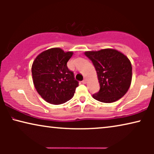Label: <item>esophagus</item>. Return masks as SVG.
Returning a JSON list of instances; mask_svg holds the SVG:
<instances>
[{
	"label": "esophagus",
	"mask_w": 154,
	"mask_h": 154,
	"mask_svg": "<svg viewBox=\"0 0 154 154\" xmlns=\"http://www.w3.org/2000/svg\"><path fill=\"white\" fill-rule=\"evenodd\" d=\"M82 83H83V84H85L86 83H87V80H86L85 79H83V81H82Z\"/></svg>",
	"instance_id": "obj_1"
}]
</instances>
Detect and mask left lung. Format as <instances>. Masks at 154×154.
<instances>
[{
  "label": "left lung",
  "mask_w": 154,
  "mask_h": 154,
  "mask_svg": "<svg viewBox=\"0 0 154 154\" xmlns=\"http://www.w3.org/2000/svg\"><path fill=\"white\" fill-rule=\"evenodd\" d=\"M85 54L94 66L100 85L93 98L111 103L125 95L132 81V65L127 57L113 49L88 51Z\"/></svg>",
  "instance_id": "8db88e82"
}]
</instances>
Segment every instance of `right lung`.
I'll list each match as a JSON object with an SVG mask.
<instances>
[{
  "label": "right lung",
  "instance_id": "1",
  "mask_svg": "<svg viewBox=\"0 0 154 154\" xmlns=\"http://www.w3.org/2000/svg\"><path fill=\"white\" fill-rule=\"evenodd\" d=\"M72 52L60 48H51L37 56L33 63L31 72L35 89L43 100L52 104H61L74 95L79 81L67 62Z\"/></svg>",
  "mask_w": 154,
  "mask_h": 154
}]
</instances>
